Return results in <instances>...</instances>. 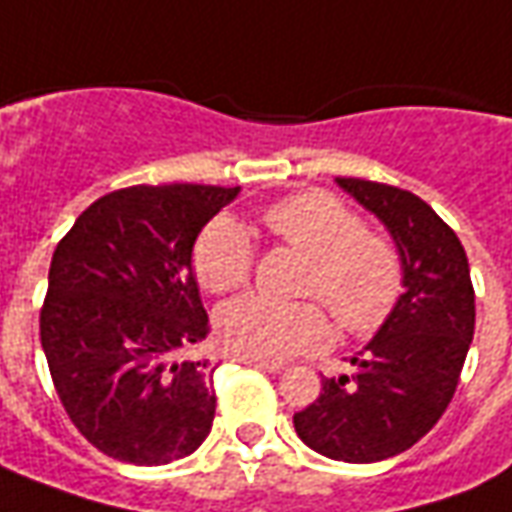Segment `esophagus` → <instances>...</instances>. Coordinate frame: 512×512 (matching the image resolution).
Instances as JSON below:
<instances>
[{
    "label": "esophagus",
    "mask_w": 512,
    "mask_h": 512,
    "mask_svg": "<svg viewBox=\"0 0 512 512\" xmlns=\"http://www.w3.org/2000/svg\"><path fill=\"white\" fill-rule=\"evenodd\" d=\"M241 363H246V366H255V368H263V371H271V374H277V371H282L285 368V363L282 360H263V357H238Z\"/></svg>",
    "instance_id": "obj_1"
}]
</instances>
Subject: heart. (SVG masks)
Here are the masks:
<instances>
[{
  "label": "heart",
  "mask_w": 512,
  "mask_h": 512,
  "mask_svg": "<svg viewBox=\"0 0 512 512\" xmlns=\"http://www.w3.org/2000/svg\"><path fill=\"white\" fill-rule=\"evenodd\" d=\"M280 241L307 257L302 296H316L352 335H371L391 318L405 291V263L391 238L368 232L360 213L324 191L288 196L263 213ZM255 266L249 232L230 216L207 224L194 246V271L207 291L244 288ZM313 299L277 302L260 293L221 307V343L241 357L285 360L327 346L330 318Z\"/></svg>",
  "instance_id": "obj_1"
}]
</instances>
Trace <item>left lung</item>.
Returning <instances> with one entry per match:
<instances>
[{
	"label": "left lung",
	"mask_w": 512,
	"mask_h": 512,
	"mask_svg": "<svg viewBox=\"0 0 512 512\" xmlns=\"http://www.w3.org/2000/svg\"><path fill=\"white\" fill-rule=\"evenodd\" d=\"M335 182L388 227L405 293L352 357L355 374L324 377L293 427L318 455L377 463L421 441L452 402L474 338V285L460 238L424 199L357 177Z\"/></svg>",
	"instance_id": "1"
}]
</instances>
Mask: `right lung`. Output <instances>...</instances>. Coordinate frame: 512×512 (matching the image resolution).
I'll list each match as a JSON object with an SVG mask.
<instances>
[{"mask_svg": "<svg viewBox=\"0 0 512 512\" xmlns=\"http://www.w3.org/2000/svg\"><path fill=\"white\" fill-rule=\"evenodd\" d=\"M241 188L132 185L96 199L57 244L41 307L55 391L113 460L163 466L196 452L216 416L194 244Z\"/></svg>", "mask_w": 512, "mask_h": 512, "instance_id": "right-lung-1", "label": "right lung"}]
</instances>
